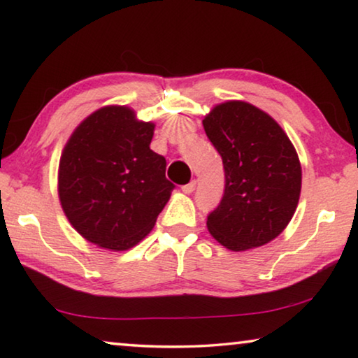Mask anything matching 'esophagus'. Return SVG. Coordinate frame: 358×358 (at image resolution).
<instances>
[{"label": "esophagus", "instance_id": "1", "mask_svg": "<svg viewBox=\"0 0 358 358\" xmlns=\"http://www.w3.org/2000/svg\"><path fill=\"white\" fill-rule=\"evenodd\" d=\"M194 189H196V181H189L187 185L181 186V191H183L185 194H191Z\"/></svg>", "mask_w": 358, "mask_h": 358}]
</instances>
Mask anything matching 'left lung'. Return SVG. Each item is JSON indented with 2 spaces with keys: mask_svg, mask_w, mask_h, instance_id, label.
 Masks as SVG:
<instances>
[{
  "mask_svg": "<svg viewBox=\"0 0 358 358\" xmlns=\"http://www.w3.org/2000/svg\"><path fill=\"white\" fill-rule=\"evenodd\" d=\"M222 157L224 194L207 216L210 234L232 251L268 243L295 213L301 167L276 121L248 102L216 106L203 120Z\"/></svg>",
  "mask_w": 358,
  "mask_h": 358,
  "instance_id": "8db88e82",
  "label": "left lung"
}]
</instances>
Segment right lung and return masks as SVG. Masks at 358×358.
Wrapping results in <instances>:
<instances>
[{"label": "right lung", "mask_w": 358, "mask_h": 358, "mask_svg": "<svg viewBox=\"0 0 358 358\" xmlns=\"http://www.w3.org/2000/svg\"><path fill=\"white\" fill-rule=\"evenodd\" d=\"M153 123L126 107H104L83 121L59 161V201L92 243L123 251L137 245L167 203L175 185L166 157L150 148Z\"/></svg>", "instance_id": "right-lung-1"}]
</instances>
